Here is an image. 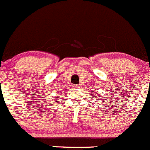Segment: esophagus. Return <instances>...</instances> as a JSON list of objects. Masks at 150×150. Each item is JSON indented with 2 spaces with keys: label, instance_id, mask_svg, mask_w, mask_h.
I'll use <instances>...</instances> for the list:
<instances>
[{
  "label": "esophagus",
  "instance_id": "esophagus-1",
  "mask_svg": "<svg viewBox=\"0 0 150 150\" xmlns=\"http://www.w3.org/2000/svg\"><path fill=\"white\" fill-rule=\"evenodd\" d=\"M74 87H75V88L79 89V88H81V86L79 84H75L74 85Z\"/></svg>",
  "mask_w": 150,
  "mask_h": 150
}]
</instances>
